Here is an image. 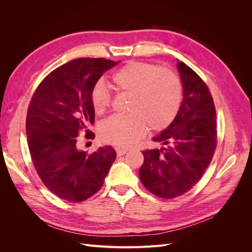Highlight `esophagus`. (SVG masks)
<instances>
[{
  "mask_svg": "<svg viewBox=\"0 0 252 252\" xmlns=\"http://www.w3.org/2000/svg\"><path fill=\"white\" fill-rule=\"evenodd\" d=\"M116 150H117V154H118V156H119V157H120V156H123V155H125L126 152L128 151V149H127V148H120V147L116 148Z\"/></svg>",
  "mask_w": 252,
  "mask_h": 252,
  "instance_id": "esophagus-1",
  "label": "esophagus"
}]
</instances>
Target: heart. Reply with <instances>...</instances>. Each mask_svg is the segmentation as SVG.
Returning <instances> with one entry per match:
<instances>
[{"mask_svg":"<svg viewBox=\"0 0 252 252\" xmlns=\"http://www.w3.org/2000/svg\"><path fill=\"white\" fill-rule=\"evenodd\" d=\"M113 87L131 94L126 116H112L100 125L101 138L120 147L135 144L146 134L148 126L161 131L177 118L183 97L178 74L167 68L145 62H129L112 74ZM91 106L101 114L110 105V95L101 83L91 90Z\"/></svg>","mask_w":252,"mask_h":252,"instance_id":"heart-1","label":"heart"}]
</instances>
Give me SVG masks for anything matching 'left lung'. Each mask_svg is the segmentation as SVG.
Returning <instances> with one entry per match:
<instances>
[{
  "label": "left lung",
  "mask_w": 252,
  "mask_h": 252,
  "mask_svg": "<svg viewBox=\"0 0 252 252\" xmlns=\"http://www.w3.org/2000/svg\"><path fill=\"white\" fill-rule=\"evenodd\" d=\"M183 101L177 118L155 142L167 147L143 151L140 180L162 199L191 189L209 166L217 148V113L210 91L191 68L178 62Z\"/></svg>",
  "instance_id": "1"
}]
</instances>
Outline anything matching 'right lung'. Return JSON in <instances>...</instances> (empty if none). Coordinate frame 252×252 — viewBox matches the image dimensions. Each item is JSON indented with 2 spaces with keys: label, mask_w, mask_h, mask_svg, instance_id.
<instances>
[{
  "label": "right lung",
  "mask_w": 252,
  "mask_h": 252,
  "mask_svg": "<svg viewBox=\"0 0 252 252\" xmlns=\"http://www.w3.org/2000/svg\"><path fill=\"white\" fill-rule=\"evenodd\" d=\"M119 62L80 58L52 70L35 89L26 118L30 156L50 191L68 202L87 200L104 184L117 152L111 146L89 154L77 146L79 134L94 133L90 94L102 74Z\"/></svg>",
  "instance_id": "right-lung-1"
}]
</instances>
